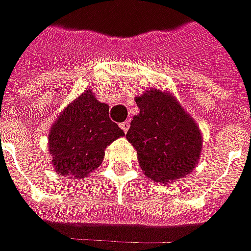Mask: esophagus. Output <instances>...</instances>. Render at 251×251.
Segmentation results:
<instances>
[{
  "label": "esophagus",
  "instance_id": "esophagus-1",
  "mask_svg": "<svg viewBox=\"0 0 251 251\" xmlns=\"http://www.w3.org/2000/svg\"><path fill=\"white\" fill-rule=\"evenodd\" d=\"M129 127H130V124H129V121H125V122H122V124H121V129L125 131V133L129 130Z\"/></svg>",
  "mask_w": 251,
  "mask_h": 251
}]
</instances>
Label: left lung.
Here are the masks:
<instances>
[{"label":"left lung","instance_id":"obj_1","mask_svg":"<svg viewBox=\"0 0 251 251\" xmlns=\"http://www.w3.org/2000/svg\"><path fill=\"white\" fill-rule=\"evenodd\" d=\"M136 103L140 113L133 117L126 138L137 151L145 176L164 185L189 174L202 148L197 124L170 92L151 88Z\"/></svg>","mask_w":251,"mask_h":251}]
</instances>
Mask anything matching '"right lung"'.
<instances>
[{"label":"right lung","mask_w":251,"mask_h":251,"mask_svg":"<svg viewBox=\"0 0 251 251\" xmlns=\"http://www.w3.org/2000/svg\"><path fill=\"white\" fill-rule=\"evenodd\" d=\"M108 108L96 100L92 89H85L59 114L49 133L55 173L81 179L100 166L107 145L125 136L110 120Z\"/></svg>","instance_id":"obj_1"}]
</instances>
